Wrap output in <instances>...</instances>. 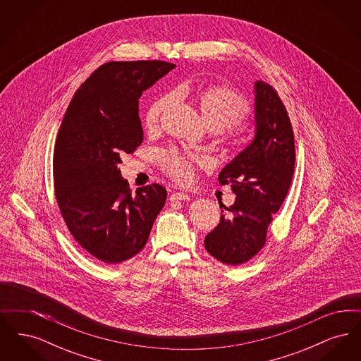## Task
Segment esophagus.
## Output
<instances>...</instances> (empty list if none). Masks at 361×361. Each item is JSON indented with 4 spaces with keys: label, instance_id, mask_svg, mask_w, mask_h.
<instances>
[{
    "label": "esophagus",
    "instance_id": "34e87169",
    "mask_svg": "<svg viewBox=\"0 0 361 361\" xmlns=\"http://www.w3.org/2000/svg\"><path fill=\"white\" fill-rule=\"evenodd\" d=\"M190 196L184 192H173L171 195V202H178V200H189Z\"/></svg>",
    "mask_w": 361,
    "mask_h": 361
}]
</instances>
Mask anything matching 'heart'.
<instances>
[{
  "label": "heart",
  "mask_w": 361,
  "mask_h": 361,
  "mask_svg": "<svg viewBox=\"0 0 361 361\" xmlns=\"http://www.w3.org/2000/svg\"><path fill=\"white\" fill-rule=\"evenodd\" d=\"M187 85L178 86L176 94L183 97L188 94ZM172 94H162L154 99L145 112V126L147 130H155L161 116L172 103ZM202 119L212 131H224L238 126L250 115V104L238 90L228 85H209L200 89L195 94ZM202 158L197 155L185 154L177 149L162 150L158 154L161 169L176 181H188L193 176L195 164H200Z\"/></svg>",
  "instance_id": "obj_1"
}]
</instances>
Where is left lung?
<instances>
[{"instance_id":"1","label":"left lung","mask_w":361,"mask_h":361,"mask_svg":"<svg viewBox=\"0 0 361 361\" xmlns=\"http://www.w3.org/2000/svg\"><path fill=\"white\" fill-rule=\"evenodd\" d=\"M256 135L252 143L219 173L237 199L228 214L206 235L207 252L226 265L255 257L267 242L268 226L291 187L295 139L288 112L276 89L257 81ZM224 211H221L222 214Z\"/></svg>"}]
</instances>
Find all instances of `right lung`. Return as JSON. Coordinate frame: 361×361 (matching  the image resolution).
Wrapping results in <instances>:
<instances>
[{"mask_svg": "<svg viewBox=\"0 0 361 361\" xmlns=\"http://www.w3.org/2000/svg\"><path fill=\"white\" fill-rule=\"evenodd\" d=\"M176 65L108 62L74 94L54 149V188L73 238L104 264L134 257L146 245L168 192L159 184L130 189L121 155L142 145L139 97Z\"/></svg>", "mask_w": 361, "mask_h": 361, "instance_id": "right-lung-1", "label": "right lung"}]
</instances>
